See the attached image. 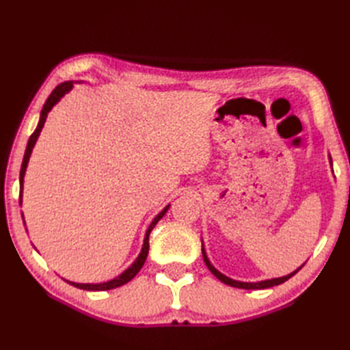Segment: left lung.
Here are the masks:
<instances>
[{
	"mask_svg": "<svg viewBox=\"0 0 350 350\" xmlns=\"http://www.w3.org/2000/svg\"><path fill=\"white\" fill-rule=\"evenodd\" d=\"M203 251V258H204V262H206V265H207V267H209V271L215 275V277H217L219 281H222V282H226V284H228V286H232V287H237V288H248V290H254V288H267V287H272V286H278V284H281V282H284V281H287L288 278H292L293 275L298 272L299 269H296L295 272H292V273H288V275H286V277H281V278H273V280H266V281H260V282H242V281H234V280H232V278H228V277H226V275H222L221 272H218L217 269H215V267L211 265V262L209 260H207V257H206V252H204V250H202Z\"/></svg>",
	"mask_w": 350,
	"mask_h": 350,
	"instance_id": "1",
	"label": "left lung"
}]
</instances>
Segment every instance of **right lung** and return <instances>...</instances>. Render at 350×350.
<instances>
[{"mask_svg": "<svg viewBox=\"0 0 350 350\" xmlns=\"http://www.w3.org/2000/svg\"><path fill=\"white\" fill-rule=\"evenodd\" d=\"M72 87H73V83H70V81H69V83L60 84V85L54 88V92L49 94V98L46 99V102H44L43 109H42V114H40V122H39V124H37L36 131L31 133V137H29V139H28L27 150H25V154H24V161H22V165H21V179H19L21 180V189H22V182H24V174H25V170H27V163H28V159H29V154H31V150H33V147L36 144L37 137H39V133L42 132V128H43L44 122H46L48 113L51 111V108L54 107L58 100H60V98H62L63 94H66V93L72 90ZM167 209H168V206L158 215V217H156L152 221V224H150V227H148L147 233H146V237H144V245H143V250H141V254L138 256V258L135 260V262H133V265L129 267V269H126L120 275V277H117V278L111 280V281H107V282H102V284H79V282L68 281L69 284L75 286L78 288H83V290H94V292H96V290H109V288L120 287V286L126 284V282H128V281H131L139 272L141 267H143L146 258H147V254H148V236H150V232L153 230V227L156 226V222H158L163 217V215H165Z\"/></svg>", "mask_w": 350, "mask_h": 350, "instance_id": "1", "label": "right lung"}]
</instances>
